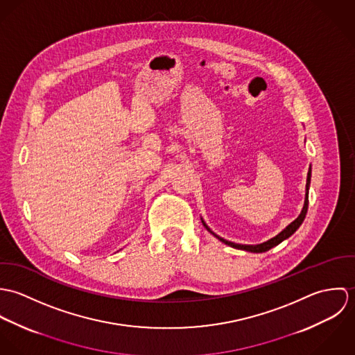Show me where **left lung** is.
I'll return each mask as SVG.
<instances>
[{
	"instance_id": "8db88e82",
	"label": "left lung",
	"mask_w": 355,
	"mask_h": 355,
	"mask_svg": "<svg viewBox=\"0 0 355 355\" xmlns=\"http://www.w3.org/2000/svg\"><path fill=\"white\" fill-rule=\"evenodd\" d=\"M310 179H311V168H309V172H307V178H306V193H304V207H302V210H301V213H300V216L293 221V223H290L280 234H277L276 236H273V238H270L269 241H266V242H262V243H258V245H241V243H234V242H231V241H227V239H224V238H221V236H218L217 234H214L209 227H207V224L203 221L202 217H201V221H202L203 227L214 236V238H217L220 242H223V243H225L227 246H231V248H234V249H238V250H245V252H250V253H265V252H268V250H270L272 248H275V246H277L279 243H282L283 241H286L287 238H290L300 227H301V224L304 223V217H306V213H307V206H309V189H310Z\"/></svg>"
}]
</instances>
